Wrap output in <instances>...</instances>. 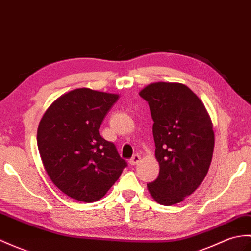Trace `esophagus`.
Returning <instances> with one entry per match:
<instances>
[{
	"label": "esophagus",
	"instance_id": "34e87169",
	"mask_svg": "<svg viewBox=\"0 0 251 251\" xmlns=\"http://www.w3.org/2000/svg\"><path fill=\"white\" fill-rule=\"evenodd\" d=\"M139 161H140V156L139 155H133L129 160V164L131 166H136Z\"/></svg>",
	"mask_w": 251,
	"mask_h": 251
}]
</instances>
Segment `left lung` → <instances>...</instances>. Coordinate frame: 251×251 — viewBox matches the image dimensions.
I'll list each match as a JSON object with an SVG mask.
<instances>
[{
    "instance_id": "left-lung-1",
    "label": "left lung",
    "mask_w": 251,
    "mask_h": 251,
    "mask_svg": "<svg viewBox=\"0 0 251 251\" xmlns=\"http://www.w3.org/2000/svg\"><path fill=\"white\" fill-rule=\"evenodd\" d=\"M154 121L159 174L148 188L162 205L182 202L203 182L214 152V131L204 104L182 83H151L139 93Z\"/></svg>"
}]
</instances>
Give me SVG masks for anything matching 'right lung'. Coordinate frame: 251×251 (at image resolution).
<instances>
[{"mask_svg": "<svg viewBox=\"0 0 251 251\" xmlns=\"http://www.w3.org/2000/svg\"><path fill=\"white\" fill-rule=\"evenodd\" d=\"M118 94L77 89L62 95L39 122L37 145L52 182L75 200L95 202L127 167L115 145L99 133Z\"/></svg>", "mask_w": 251, "mask_h": 251, "instance_id": "right-lung-1", "label": "right lung"}]
</instances>
